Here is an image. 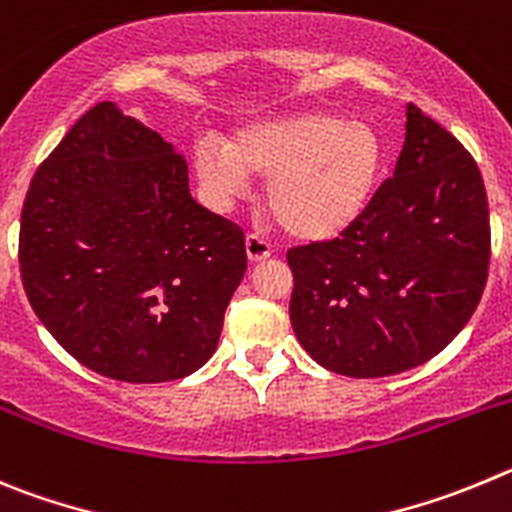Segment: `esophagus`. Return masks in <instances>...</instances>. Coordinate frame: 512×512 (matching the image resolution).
<instances>
[{"mask_svg":"<svg viewBox=\"0 0 512 512\" xmlns=\"http://www.w3.org/2000/svg\"><path fill=\"white\" fill-rule=\"evenodd\" d=\"M245 250H247V257H250V262H262L273 255V247H270V242H267L265 237H260V234H247Z\"/></svg>","mask_w":512,"mask_h":512,"instance_id":"1","label":"esophagus"}]
</instances>
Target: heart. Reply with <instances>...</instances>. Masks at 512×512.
Instances as JSON below:
<instances>
[{
	"label": "heart",
	"instance_id": "heart-1",
	"mask_svg": "<svg viewBox=\"0 0 512 512\" xmlns=\"http://www.w3.org/2000/svg\"><path fill=\"white\" fill-rule=\"evenodd\" d=\"M206 201L227 211L267 178V209L290 237L326 242L367 209L382 165V142L365 122L311 109L252 124L232 142L204 135L191 147Z\"/></svg>",
	"mask_w": 512,
	"mask_h": 512
}]
</instances>
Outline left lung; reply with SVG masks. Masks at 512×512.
<instances>
[{
    "label": "left lung",
    "instance_id": "obj_1",
    "mask_svg": "<svg viewBox=\"0 0 512 512\" xmlns=\"http://www.w3.org/2000/svg\"><path fill=\"white\" fill-rule=\"evenodd\" d=\"M393 178L331 242L288 250L290 324L321 367L388 377L423 365L467 326L490 267L480 168L457 137L405 109Z\"/></svg>",
    "mask_w": 512,
    "mask_h": 512
}]
</instances>
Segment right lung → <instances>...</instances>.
I'll return each instance as SVG.
<instances>
[{"label":"right lung","instance_id":"add662e5","mask_svg":"<svg viewBox=\"0 0 512 512\" xmlns=\"http://www.w3.org/2000/svg\"><path fill=\"white\" fill-rule=\"evenodd\" d=\"M245 270L242 229L196 204L176 147L112 101L73 124L25 196L27 301L71 357L112 380L206 365Z\"/></svg>","mask_w":512,"mask_h":512}]
</instances>
